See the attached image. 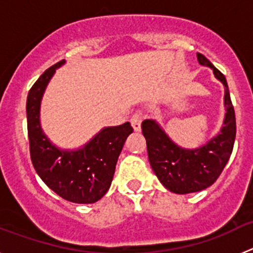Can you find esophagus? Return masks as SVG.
I'll return each mask as SVG.
<instances>
[{
	"label": "esophagus",
	"mask_w": 253,
	"mask_h": 253,
	"mask_svg": "<svg viewBox=\"0 0 253 253\" xmlns=\"http://www.w3.org/2000/svg\"><path fill=\"white\" fill-rule=\"evenodd\" d=\"M131 126L134 130H140V124H142V113H134L130 118Z\"/></svg>",
	"instance_id": "esophagus-1"
}]
</instances>
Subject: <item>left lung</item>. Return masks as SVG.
I'll return each instance as SVG.
<instances>
[{"instance_id":"1","label":"left lung","mask_w":253,"mask_h":253,"mask_svg":"<svg viewBox=\"0 0 253 253\" xmlns=\"http://www.w3.org/2000/svg\"><path fill=\"white\" fill-rule=\"evenodd\" d=\"M196 55L199 63L213 69L215 77L225 87L227 113L220 133L200 148L182 149L167 137L156 122L144 120L142 123L152 169L163 186L175 194L196 193L213 185L231 157L236 139V115L227 80L205 55L202 53Z\"/></svg>"}]
</instances>
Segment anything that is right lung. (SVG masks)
<instances>
[{
  "instance_id": "add662e5",
  "label": "right lung",
  "mask_w": 253,
  "mask_h": 253,
  "mask_svg": "<svg viewBox=\"0 0 253 253\" xmlns=\"http://www.w3.org/2000/svg\"><path fill=\"white\" fill-rule=\"evenodd\" d=\"M60 60L49 67L29 91L26 101L28 135L33 166L44 184L60 198L78 204H92L106 194L125 139L133 133L130 123L105 128L78 151H59L42 131L40 100Z\"/></svg>"
}]
</instances>
